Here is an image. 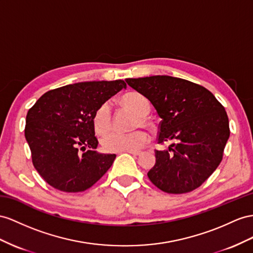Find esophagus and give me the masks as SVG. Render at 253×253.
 Returning <instances> with one entry per match:
<instances>
[{"label":"esophagus","instance_id":"obj_1","mask_svg":"<svg viewBox=\"0 0 253 253\" xmlns=\"http://www.w3.org/2000/svg\"><path fill=\"white\" fill-rule=\"evenodd\" d=\"M128 153L133 155V156H139V155L141 154V152H128Z\"/></svg>","mask_w":253,"mask_h":253}]
</instances>
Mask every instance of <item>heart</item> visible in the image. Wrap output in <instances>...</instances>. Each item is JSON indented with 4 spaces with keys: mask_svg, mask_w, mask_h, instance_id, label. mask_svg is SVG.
Returning a JSON list of instances; mask_svg holds the SVG:
<instances>
[{
    "mask_svg": "<svg viewBox=\"0 0 253 253\" xmlns=\"http://www.w3.org/2000/svg\"><path fill=\"white\" fill-rule=\"evenodd\" d=\"M123 105H125L133 112L139 114L135 120L134 127L138 128L142 125L150 127L151 122L147 119L150 112V103L144 96L139 93H129L122 97ZM93 124L96 132L99 134L106 133L112 127V107L110 101L102 102L96 109L93 116ZM148 141V134L138 129L128 133L112 131L101 139V146L108 153H121V152H137L141 150Z\"/></svg>",
    "mask_w": 253,
    "mask_h": 253,
    "instance_id": "1",
    "label": "heart"
}]
</instances>
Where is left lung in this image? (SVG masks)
<instances>
[{
  "instance_id": "left-lung-1",
  "label": "left lung",
  "mask_w": 253,
  "mask_h": 253,
  "mask_svg": "<svg viewBox=\"0 0 253 253\" xmlns=\"http://www.w3.org/2000/svg\"><path fill=\"white\" fill-rule=\"evenodd\" d=\"M151 101L161 119L158 144L173 141L167 151L155 150L151 182L167 193L199 188L220 165L230 137L224 107L209 89L170 76L126 79Z\"/></svg>"
}]
</instances>
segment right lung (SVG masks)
Listing matches in <instances>:
<instances>
[{
  "instance_id": "right-lung-1",
  "label": "right lung",
  "mask_w": 253,
  "mask_h": 253,
  "mask_svg": "<svg viewBox=\"0 0 253 253\" xmlns=\"http://www.w3.org/2000/svg\"><path fill=\"white\" fill-rule=\"evenodd\" d=\"M122 88H126L123 80L69 84L44 93L29 110L24 135L32 163L53 188L85 191L112 166L115 154L95 152L93 116Z\"/></svg>"
}]
</instances>
